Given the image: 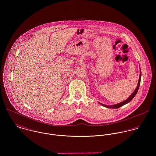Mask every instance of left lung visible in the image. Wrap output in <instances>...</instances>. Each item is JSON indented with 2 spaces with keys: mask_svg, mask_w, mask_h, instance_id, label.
I'll use <instances>...</instances> for the list:
<instances>
[{
  "mask_svg": "<svg viewBox=\"0 0 156 156\" xmlns=\"http://www.w3.org/2000/svg\"><path fill=\"white\" fill-rule=\"evenodd\" d=\"M141 74H141V70H140V74H139V80H138V83H137V87H136V88L135 89V90H134L133 92L130 95V97H129L127 99H126V100H124V101H122V102H121V103H118V104H116V105H109H109H105L102 104V103H100L101 106H104V107H106V108H107L117 109V108H120V107H121V106L125 105L126 104L129 103V102L134 97V96L136 95V94H137V91H138V89H139V86H140V83Z\"/></svg>",
  "mask_w": 156,
  "mask_h": 156,
  "instance_id": "left-lung-1",
  "label": "left lung"
}]
</instances>
